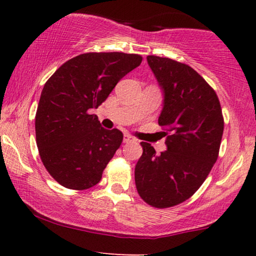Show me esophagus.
Wrapping results in <instances>:
<instances>
[{
	"label": "esophagus",
	"instance_id": "obj_1",
	"mask_svg": "<svg viewBox=\"0 0 256 256\" xmlns=\"http://www.w3.org/2000/svg\"><path fill=\"white\" fill-rule=\"evenodd\" d=\"M136 141V140L132 138V136H130L129 134H124V143H128V142H134Z\"/></svg>",
	"mask_w": 256,
	"mask_h": 256
}]
</instances>
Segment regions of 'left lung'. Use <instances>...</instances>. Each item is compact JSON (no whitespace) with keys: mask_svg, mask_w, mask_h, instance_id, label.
Returning a JSON list of instances; mask_svg holds the SVG:
<instances>
[{"mask_svg":"<svg viewBox=\"0 0 256 256\" xmlns=\"http://www.w3.org/2000/svg\"><path fill=\"white\" fill-rule=\"evenodd\" d=\"M148 64L163 90V127L166 150L157 156L146 142L135 166V184L143 200L166 208L191 197L204 183L219 155L224 132L222 107L214 90L183 62L148 56Z\"/></svg>","mask_w":256,"mask_h":256,"instance_id":"1","label":"left lung"}]
</instances>
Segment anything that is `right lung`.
<instances>
[{
	"label": "right lung",
	"instance_id": "obj_1",
	"mask_svg": "<svg viewBox=\"0 0 256 256\" xmlns=\"http://www.w3.org/2000/svg\"><path fill=\"white\" fill-rule=\"evenodd\" d=\"M141 62L140 54L124 52L82 54L45 82L34 120L36 142L45 169L62 186L86 190L100 182L124 134L101 127L90 110Z\"/></svg>",
	"mask_w": 256,
	"mask_h": 256
}]
</instances>
